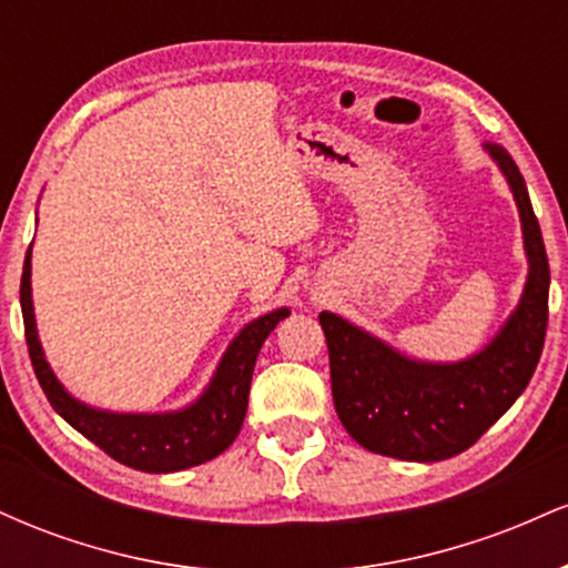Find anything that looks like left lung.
<instances>
[{
  "label": "left lung",
  "mask_w": 568,
  "mask_h": 568,
  "mask_svg": "<svg viewBox=\"0 0 568 568\" xmlns=\"http://www.w3.org/2000/svg\"><path fill=\"white\" fill-rule=\"evenodd\" d=\"M513 189L529 258L524 296L478 355L459 363L410 361L382 338L321 312L338 419L368 452L440 462L473 446L531 382L547 331L550 264L539 221L510 154L484 143Z\"/></svg>",
  "instance_id": "obj_1"
}]
</instances>
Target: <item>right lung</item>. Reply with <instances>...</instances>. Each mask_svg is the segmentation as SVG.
<instances>
[{"label": "right lung", "instance_id": "1", "mask_svg": "<svg viewBox=\"0 0 568 568\" xmlns=\"http://www.w3.org/2000/svg\"><path fill=\"white\" fill-rule=\"evenodd\" d=\"M21 310L31 366L50 406L112 459L141 473L186 470L232 446L245 422L247 393H251L258 349L264 338L275 331V325L291 315L283 306L247 323L234 336L211 384L192 406L168 410V414H114V410L84 406L77 397H71L55 379L50 363L44 361L37 336L34 302H31V247L26 253L21 275Z\"/></svg>", "mask_w": 568, "mask_h": 568}]
</instances>
